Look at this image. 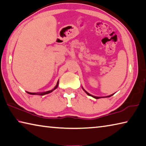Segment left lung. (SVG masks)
Segmentation results:
<instances>
[{"instance_id": "1", "label": "left lung", "mask_w": 146, "mask_h": 146, "mask_svg": "<svg viewBox=\"0 0 146 146\" xmlns=\"http://www.w3.org/2000/svg\"><path fill=\"white\" fill-rule=\"evenodd\" d=\"M82 90H84V91H85V92H86V94H87V95H88L89 96H91V97H93V98H96V99H98V98H105V97H111V96L112 95H114V93H113V94H112V95H109V96H106V97H95V96H93V95H91V94H90V93H88L87 92V91H86L85 90H84V89L83 88H82Z\"/></svg>"}]
</instances>
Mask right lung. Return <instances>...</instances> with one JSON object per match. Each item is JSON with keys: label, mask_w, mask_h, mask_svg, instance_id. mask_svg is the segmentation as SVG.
Returning <instances> with one entry per match:
<instances>
[{"label": "right lung", "mask_w": 146, "mask_h": 146, "mask_svg": "<svg viewBox=\"0 0 146 146\" xmlns=\"http://www.w3.org/2000/svg\"><path fill=\"white\" fill-rule=\"evenodd\" d=\"M58 80L57 83H56V85L55 86V87L54 88V89H53V90H49V91H45V92H41V93H30V92H28V91H26L27 93H28V94H29V95H46V94H48V93H50L52 92L53 91H54L55 90H56V88H58Z\"/></svg>", "instance_id": "1"}]
</instances>
